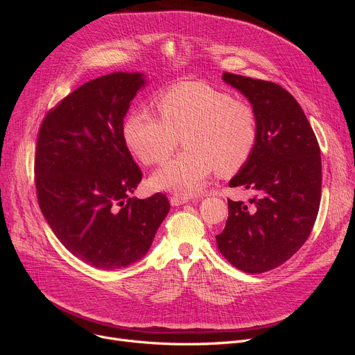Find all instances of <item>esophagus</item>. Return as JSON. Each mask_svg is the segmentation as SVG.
Instances as JSON below:
<instances>
[{
	"label": "esophagus",
	"instance_id": "esophagus-1",
	"mask_svg": "<svg viewBox=\"0 0 355 355\" xmlns=\"http://www.w3.org/2000/svg\"><path fill=\"white\" fill-rule=\"evenodd\" d=\"M170 202H171V206H181V204L189 202V198L187 197H181V196H171Z\"/></svg>",
	"mask_w": 355,
	"mask_h": 355
}]
</instances>
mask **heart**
Returning <instances> with one entry per match:
<instances>
[{
	"instance_id": "obj_1",
	"label": "heart",
	"mask_w": 355,
	"mask_h": 355,
	"mask_svg": "<svg viewBox=\"0 0 355 355\" xmlns=\"http://www.w3.org/2000/svg\"><path fill=\"white\" fill-rule=\"evenodd\" d=\"M161 116L141 107L123 123V137L144 164L170 155L182 138L185 151L153 175L154 187L190 197L200 193L217 171L232 175L254 153L259 121L254 109L229 92L204 83H181L158 96Z\"/></svg>"
}]
</instances>
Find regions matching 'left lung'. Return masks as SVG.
I'll use <instances>...</instances> for the list:
<instances>
[{"mask_svg":"<svg viewBox=\"0 0 355 355\" xmlns=\"http://www.w3.org/2000/svg\"><path fill=\"white\" fill-rule=\"evenodd\" d=\"M223 80L252 103L259 139L229 182L254 196L250 204L227 200L217 248L234 268L263 273L285 263L311 234L321 202V151L302 107L282 86L227 71Z\"/></svg>","mask_w":355,"mask_h":355,"instance_id":"left-lung-1","label":"left lung"}]
</instances>
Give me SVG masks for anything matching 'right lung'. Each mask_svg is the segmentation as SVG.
<instances>
[{
  "label": "right lung",
  "mask_w": 355,
  "mask_h": 355,
  "mask_svg": "<svg viewBox=\"0 0 355 355\" xmlns=\"http://www.w3.org/2000/svg\"><path fill=\"white\" fill-rule=\"evenodd\" d=\"M144 74L93 79L44 116L34 174L40 210L62 245L105 270L139 260L170 211L166 196L129 197L142 173L126 146L123 118Z\"/></svg>",
  "instance_id": "add662e5"
}]
</instances>
